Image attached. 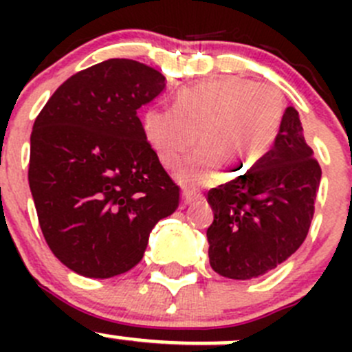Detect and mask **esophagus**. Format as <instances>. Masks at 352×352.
<instances>
[{
	"instance_id": "34e87169",
	"label": "esophagus",
	"mask_w": 352,
	"mask_h": 352,
	"mask_svg": "<svg viewBox=\"0 0 352 352\" xmlns=\"http://www.w3.org/2000/svg\"><path fill=\"white\" fill-rule=\"evenodd\" d=\"M199 197H201V194L196 192V190H189V189L182 190V202H184V204H190V202H194Z\"/></svg>"
}]
</instances>
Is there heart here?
<instances>
[{"label":"heart","mask_w":352,"mask_h":352,"mask_svg":"<svg viewBox=\"0 0 352 352\" xmlns=\"http://www.w3.org/2000/svg\"><path fill=\"white\" fill-rule=\"evenodd\" d=\"M285 117V97L274 85L225 76L182 88L173 109L148 107L141 116L146 143L166 168H175L196 146L177 179L186 186L243 175L274 144Z\"/></svg>","instance_id":"heart-1"}]
</instances>
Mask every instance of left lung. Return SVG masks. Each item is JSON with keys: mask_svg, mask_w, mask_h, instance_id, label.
Returning <instances> with one entry per match:
<instances>
[{"mask_svg": "<svg viewBox=\"0 0 352 352\" xmlns=\"http://www.w3.org/2000/svg\"><path fill=\"white\" fill-rule=\"evenodd\" d=\"M322 170L294 107L285 110L272 150L247 173L208 192L209 264L228 279L258 278L305 242Z\"/></svg>", "mask_w": 352, "mask_h": 352, "instance_id": "1", "label": "left lung"}]
</instances>
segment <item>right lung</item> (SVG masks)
I'll use <instances>...</instances> for the list:
<instances>
[{"label":"right lung","mask_w":352,"mask_h":352,"mask_svg":"<svg viewBox=\"0 0 352 352\" xmlns=\"http://www.w3.org/2000/svg\"><path fill=\"white\" fill-rule=\"evenodd\" d=\"M165 76L109 59L67 78L34 122L28 186L52 254L76 274L107 279L143 258L151 230L179 208L146 143L138 109Z\"/></svg>","instance_id":"right-lung-1"}]
</instances>
